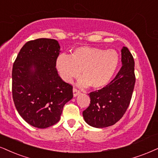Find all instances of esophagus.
I'll list each match as a JSON object with an SVG mask.
<instances>
[{"instance_id": "34e87169", "label": "esophagus", "mask_w": 158, "mask_h": 158, "mask_svg": "<svg viewBox=\"0 0 158 158\" xmlns=\"http://www.w3.org/2000/svg\"><path fill=\"white\" fill-rule=\"evenodd\" d=\"M80 94H81V91H80L79 90H77V89H75V88L73 89V96H74V97H77V95Z\"/></svg>"}]
</instances>
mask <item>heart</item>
Wrapping results in <instances>:
<instances>
[{"label":"heart","mask_w":158,"mask_h":158,"mask_svg":"<svg viewBox=\"0 0 158 158\" xmlns=\"http://www.w3.org/2000/svg\"><path fill=\"white\" fill-rule=\"evenodd\" d=\"M119 64V56L115 50H105L94 47H80L71 56L61 54L56 60V67L65 82L70 83L82 73L79 85L102 89L110 83Z\"/></svg>","instance_id":"obj_1"}]
</instances>
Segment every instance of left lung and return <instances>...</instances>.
<instances>
[{
    "label": "left lung",
    "instance_id": "obj_1",
    "mask_svg": "<svg viewBox=\"0 0 158 158\" xmlns=\"http://www.w3.org/2000/svg\"><path fill=\"white\" fill-rule=\"evenodd\" d=\"M121 68L115 78L98 91L89 93V106L83 111L85 122L91 127L103 128L114 125L125 114L129 106L135 76V62L127 48L122 50Z\"/></svg>",
    "mask_w": 158,
    "mask_h": 158
}]
</instances>
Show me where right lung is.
I'll use <instances>...</instances> for the list:
<instances>
[{
  "instance_id": "add662e5",
  "label": "right lung",
  "mask_w": 158,
  "mask_h": 158,
  "mask_svg": "<svg viewBox=\"0 0 158 158\" xmlns=\"http://www.w3.org/2000/svg\"><path fill=\"white\" fill-rule=\"evenodd\" d=\"M58 41L37 39L26 42L13 64L12 97L27 123L47 128L57 123L64 105L73 97V86L56 68L60 53Z\"/></svg>"
}]
</instances>
